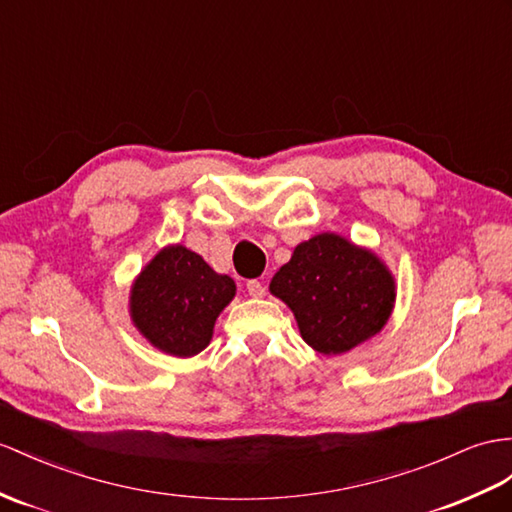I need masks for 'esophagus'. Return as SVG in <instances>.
<instances>
[{
  "instance_id": "1",
  "label": "esophagus",
  "mask_w": 512,
  "mask_h": 512,
  "mask_svg": "<svg viewBox=\"0 0 512 512\" xmlns=\"http://www.w3.org/2000/svg\"><path fill=\"white\" fill-rule=\"evenodd\" d=\"M246 290H248V294H251L253 298H264L266 296V285L261 283V281H257V279H251L246 283Z\"/></svg>"
}]
</instances>
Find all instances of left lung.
I'll return each mask as SVG.
<instances>
[{
    "label": "left lung",
    "instance_id": "1",
    "mask_svg": "<svg viewBox=\"0 0 512 512\" xmlns=\"http://www.w3.org/2000/svg\"><path fill=\"white\" fill-rule=\"evenodd\" d=\"M393 290L381 259L335 233L298 244L270 283V292L294 311L305 342L322 355H342L381 331Z\"/></svg>",
    "mask_w": 512,
    "mask_h": 512
}]
</instances>
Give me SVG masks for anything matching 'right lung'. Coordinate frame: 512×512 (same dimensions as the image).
<instances>
[{
    "instance_id": "1",
    "label": "right lung",
    "mask_w": 512,
    "mask_h": 512,
    "mask_svg": "<svg viewBox=\"0 0 512 512\" xmlns=\"http://www.w3.org/2000/svg\"><path fill=\"white\" fill-rule=\"evenodd\" d=\"M235 283L216 274L186 246L157 253L131 287V318L149 342L173 357H192L209 344L218 313Z\"/></svg>"
}]
</instances>
